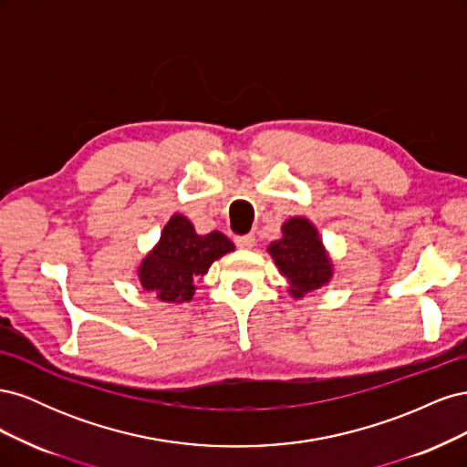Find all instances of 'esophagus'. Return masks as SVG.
I'll list each match as a JSON object with an SVG mask.
<instances>
[{"mask_svg":"<svg viewBox=\"0 0 467 467\" xmlns=\"http://www.w3.org/2000/svg\"><path fill=\"white\" fill-rule=\"evenodd\" d=\"M235 245L239 249H251L253 245H255V235H253V234L239 235V237H235Z\"/></svg>","mask_w":467,"mask_h":467,"instance_id":"1","label":"esophagus"}]
</instances>
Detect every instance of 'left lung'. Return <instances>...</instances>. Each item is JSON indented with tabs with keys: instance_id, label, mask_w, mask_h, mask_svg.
Returning <instances> with one entry per match:
<instances>
[{
	"instance_id": "1",
	"label": "left lung",
	"mask_w": 467,
	"mask_h": 467,
	"mask_svg": "<svg viewBox=\"0 0 467 467\" xmlns=\"http://www.w3.org/2000/svg\"><path fill=\"white\" fill-rule=\"evenodd\" d=\"M268 253L282 276L288 278L292 298H304L327 285L333 276V263L325 251L314 223L298 216L282 225V237L268 245Z\"/></svg>"
}]
</instances>
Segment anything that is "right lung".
<instances>
[{"mask_svg": "<svg viewBox=\"0 0 467 467\" xmlns=\"http://www.w3.org/2000/svg\"><path fill=\"white\" fill-rule=\"evenodd\" d=\"M234 249L222 232L199 235L185 216L173 214L158 245L138 266L140 285L161 302H191L196 290L194 280L204 276L212 263Z\"/></svg>", "mask_w": 467, "mask_h": 467, "instance_id": "add662e5", "label": "right lung"}]
</instances>
